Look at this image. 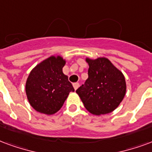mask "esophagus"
Instances as JSON below:
<instances>
[{
  "label": "esophagus",
  "instance_id": "1",
  "mask_svg": "<svg viewBox=\"0 0 152 152\" xmlns=\"http://www.w3.org/2000/svg\"><path fill=\"white\" fill-rule=\"evenodd\" d=\"M73 87H74V88H75V90H76L77 88H78V87H79V83H74L73 84Z\"/></svg>",
  "mask_w": 152,
  "mask_h": 152
}]
</instances>
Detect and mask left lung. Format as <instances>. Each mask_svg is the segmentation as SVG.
Listing matches in <instances>:
<instances>
[{
    "mask_svg": "<svg viewBox=\"0 0 152 152\" xmlns=\"http://www.w3.org/2000/svg\"><path fill=\"white\" fill-rule=\"evenodd\" d=\"M88 64L85 85L76 91L88 112L94 115L111 113L122 102L126 91L123 74L104 57L86 58Z\"/></svg>",
    "mask_w": 152,
    "mask_h": 152,
    "instance_id": "8db88e82",
    "label": "left lung"
}]
</instances>
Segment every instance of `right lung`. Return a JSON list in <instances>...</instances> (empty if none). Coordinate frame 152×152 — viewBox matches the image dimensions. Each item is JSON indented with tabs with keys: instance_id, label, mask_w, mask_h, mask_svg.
<instances>
[{
	"instance_id": "1",
	"label": "right lung",
	"mask_w": 152,
	"mask_h": 152,
	"mask_svg": "<svg viewBox=\"0 0 152 152\" xmlns=\"http://www.w3.org/2000/svg\"><path fill=\"white\" fill-rule=\"evenodd\" d=\"M66 61L61 56H50L30 72L26 83V93L30 105L48 115L59 111L74 88L63 73Z\"/></svg>"
}]
</instances>
